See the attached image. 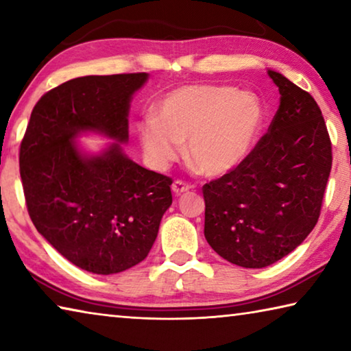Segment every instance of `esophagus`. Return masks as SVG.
<instances>
[{
  "instance_id": "34e87169",
  "label": "esophagus",
  "mask_w": 351,
  "mask_h": 351,
  "mask_svg": "<svg viewBox=\"0 0 351 351\" xmlns=\"http://www.w3.org/2000/svg\"><path fill=\"white\" fill-rule=\"evenodd\" d=\"M190 189H192V186H190L189 182L181 181V180H176L173 182V186H171V190H173V193H176V195H181L184 192H189Z\"/></svg>"
}]
</instances>
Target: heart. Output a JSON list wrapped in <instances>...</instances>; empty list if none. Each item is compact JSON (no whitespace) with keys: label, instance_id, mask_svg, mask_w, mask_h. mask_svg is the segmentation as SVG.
<instances>
[{"label":"heart","instance_id":"heart-1","mask_svg":"<svg viewBox=\"0 0 351 351\" xmlns=\"http://www.w3.org/2000/svg\"><path fill=\"white\" fill-rule=\"evenodd\" d=\"M156 114L138 127L148 159L165 167L186 142L189 161L206 176H221L240 165L263 121L255 94L226 85L178 88L159 102Z\"/></svg>","mask_w":351,"mask_h":351}]
</instances>
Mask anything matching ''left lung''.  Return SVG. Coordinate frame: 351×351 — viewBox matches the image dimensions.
Returning <instances> with one entry per match:
<instances>
[{"label":"left lung","instance_id":"obj_1","mask_svg":"<svg viewBox=\"0 0 351 351\" xmlns=\"http://www.w3.org/2000/svg\"><path fill=\"white\" fill-rule=\"evenodd\" d=\"M280 105L234 170L203 186L204 235L243 268H265L293 252L316 226L331 170V141L310 93L268 71Z\"/></svg>","mask_w":351,"mask_h":351}]
</instances>
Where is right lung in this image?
<instances>
[{
    "instance_id": "right-lung-1",
    "label": "right lung",
    "mask_w": 351,
    "mask_h": 351,
    "mask_svg": "<svg viewBox=\"0 0 351 351\" xmlns=\"http://www.w3.org/2000/svg\"><path fill=\"white\" fill-rule=\"evenodd\" d=\"M145 73L86 75L47 91L20 145V175L38 232L79 268L116 274L144 260L171 204V178L141 167L112 144L85 156L82 132L128 141V108Z\"/></svg>"
}]
</instances>
